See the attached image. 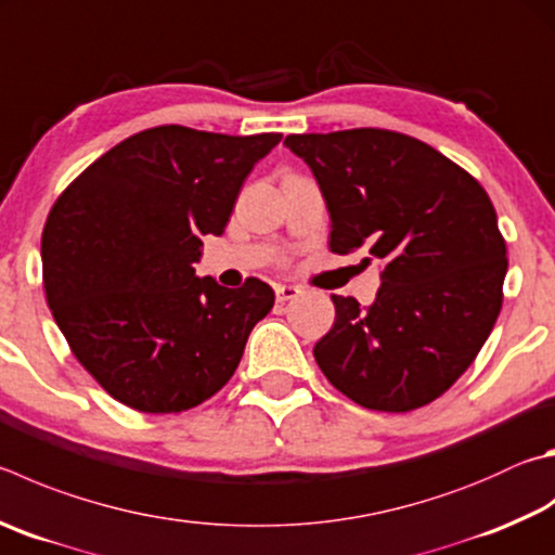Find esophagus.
I'll use <instances>...</instances> for the list:
<instances>
[{
	"label": "esophagus",
	"mask_w": 555,
	"mask_h": 555,
	"mask_svg": "<svg viewBox=\"0 0 555 555\" xmlns=\"http://www.w3.org/2000/svg\"><path fill=\"white\" fill-rule=\"evenodd\" d=\"M274 291H276V300H279V304H286V300H294V298L300 294L298 286H286V284L274 286Z\"/></svg>",
	"instance_id": "1"
}]
</instances>
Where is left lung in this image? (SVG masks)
I'll return each instance as SVG.
<instances>
[{"mask_svg":"<svg viewBox=\"0 0 555 555\" xmlns=\"http://www.w3.org/2000/svg\"><path fill=\"white\" fill-rule=\"evenodd\" d=\"M327 201L330 251L378 259L371 308L332 294L337 318L312 354L366 410L429 405L461 378L502 308L507 245L476 177L427 143L383 128L288 135Z\"/></svg>","mask_w":555,"mask_h":555,"instance_id":"left-lung-1","label":"left lung"}]
</instances>
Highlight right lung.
<instances>
[{
    "label": "right lung",
    "instance_id": "1",
    "mask_svg": "<svg viewBox=\"0 0 555 555\" xmlns=\"http://www.w3.org/2000/svg\"><path fill=\"white\" fill-rule=\"evenodd\" d=\"M281 133L140 130L94 159L50 208L40 257L48 308L69 351L111 398L169 415L225 386L274 306L196 276L201 235H220L257 159Z\"/></svg>",
    "mask_w": 555,
    "mask_h": 555
}]
</instances>
